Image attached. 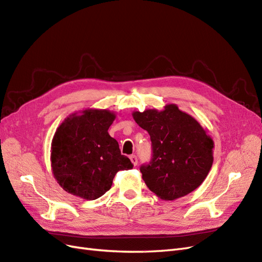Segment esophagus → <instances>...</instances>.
<instances>
[{"mask_svg":"<svg viewBox=\"0 0 262 262\" xmlns=\"http://www.w3.org/2000/svg\"><path fill=\"white\" fill-rule=\"evenodd\" d=\"M130 159H131V162H132L134 167L138 165V157H137V156H135V155H131V156H130Z\"/></svg>","mask_w":262,"mask_h":262,"instance_id":"obj_1","label":"esophagus"}]
</instances>
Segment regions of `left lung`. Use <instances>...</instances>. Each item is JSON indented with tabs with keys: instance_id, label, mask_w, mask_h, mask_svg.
<instances>
[{
	"instance_id": "obj_1",
	"label": "left lung",
	"mask_w": 262,
	"mask_h": 262,
	"mask_svg": "<svg viewBox=\"0 0 262 262\" xmlns=\"http://www.w3.org/2000/svg\"><path fill=\"white\" fill-rule=\"evenodd\" d=\"M150 137L152 158L141 166L142 179L164 201H174L200 186L213 162L214 143L191 115L168 104L162 111L133 112Z\"/></svg>"
}]
</instances>
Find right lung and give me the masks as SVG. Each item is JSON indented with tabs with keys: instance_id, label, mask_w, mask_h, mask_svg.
I'll return each mask as SVG.
<instances>
[{
	"instance_id": "add662e5",
	"label": "right lung",
	"mask_w": 262,
	"mask_h": 262,
	"mask_svg": "<svg viewBox=\"0 0 262 262\" xmlns=\"http://www.w3.org/2000/svg\"><path fill=\"white\" fill-rule=\"evenodd\" d=\"M114 112L88 108L68 116L54 134L52 171L67 193L93 201L112 187L116 173L133 167L108 134Z\"/></svg>"
}]
</instances>
